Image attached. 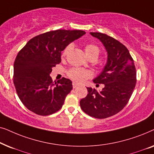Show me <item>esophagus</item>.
Returning a JSON list of instances; mask_svg holds the SVG:
<instances>
[{
  "label": "esophagus",
  "mask_w": 154,
  "mask_h": 154,
  "mask_svg": "<svg viewBox=\"0 0 154 154\" xmlns=\"http://www.w3.org/2000/svg\"><path fill=\"white\" fill-rule=\"evenodd\" d=\"M79 86V85H78L77 83H75V82H73V88H75L76 87H78Z\"/></svg>",
  "instance_id": "obj_1"
}]
</instances>
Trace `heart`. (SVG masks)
Here are the masks:
<instances>
[{
  "label": "heart",
  "mask_w": 154,
  "mask_h": 154,
  "mask_svg": "<svg viewBox=\"0 0 154 154\" xmlns=\"http://www.w3.org/2000/svg\"><path fill=\"white\" fill-rule=\"evenodd\" d=\"M71 45H68L65 48L63 54L66 55L69 50L71 49ZM85 54L88 57L90 56L95 55L98 57L99 53H100V50L98 47L94 44H88L84 48ZM69 76L71 78L73 81H74L75 83H84L86 80L91 77V73L89 71L85 70V69H81V68H72L68 71Z\"/></svg>",
  "instance_id": "b5f03b06"
}]
</instances>
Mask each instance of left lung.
Returning <instances> with one entry per match:
<instances>
[{
  "mask_svg": "<svg viewBox=\"0 0 154 154\" xmlns=\"http://www.w3.org/2000/svg\"><path fill=\"white\" fill-rule=\"evenodd\" d=\"M107 52V61L94 83L104 84L101 91L87 88L88 95L80 101L84 112L96 119L116 114L128 104L135 87L136 69L129 50L119 41L104 33L90 32Z\"/></svg>",
  "mask_w": 154,
  "mask_h": 154,
  "instance_id": "left-lung-1",
  "label": "left lung"
}]
</instances>
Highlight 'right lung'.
Wrapping results in <instances>:
<instances>
[{
    "label": "right lung",
    "instance_id": "1",
    "mask_svg": "<svg viewBox=\"0 0 154 154\" xmlns=\"http://www.w3.org/2000/svg\"><path fill=\"white\" fill-rule=\"evenodd\" d=\"M81 30H59L40 34L27 42L14 63L13 82L21 102L29 110L48 116L60 110L72 90V82L62 78L52 82V67L61 62V52L85 34Z\"/></svg>",
    "mask_w": 154,
    "mask_h": 154
}]
</instances>
